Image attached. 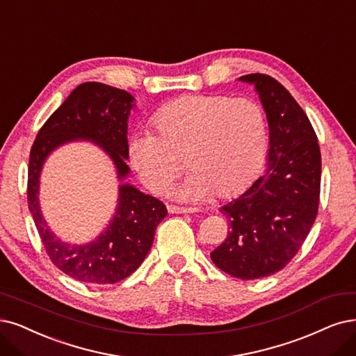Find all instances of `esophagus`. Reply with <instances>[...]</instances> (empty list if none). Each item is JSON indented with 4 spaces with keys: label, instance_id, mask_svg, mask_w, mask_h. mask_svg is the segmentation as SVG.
Returning a JSON list of instances; mask_svg holds the SVG:
<instances>
[{
    "label": "esophagus",
    "instance_id": "34e87169",
    "mask_svg": "<svg viewBox=\"0 0 356 356\" xmlns=\"http://www.w3.org/2000/svg\"><path fill=\"white\" fill-rule=\"evenodd\" d=\"M170 214H193L196 213V208H186V207H176V205H168L167 207Z\"/></svg>",
    "mask_w": 356,
    "mask_h": 356
}]
</instances>
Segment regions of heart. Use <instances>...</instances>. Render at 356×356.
I'll list each match as a JSON object with an SVG mask.
<instances>
[{
    "instance_id": "obj_1",
    "label": "heart",
    "mask_w": 356,
    "mask_h": 356,
    "mask_svg": "<svg viewBox=\"0 0 356 356\" xmlns=\"http://www.w3.org/2000/svg\"><path fill=\"white\" fill-rule=\"evenodd\" d=\"M158 131L143 127L129 142L131 167L152 192H161L183 168L192 170L171 195L200 201L229 198L249 185L268 147L264 110L254 99L189 95L165 104L154 115Z\"/></svg>"
}]
</instances>
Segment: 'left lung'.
<instances>
[{"instance_id":"left-lung-1","label":"left lung","mask_w":356,"mask_h":356,"mask_svg":"<svg viewBox=\"0 0 356 356\" xmlns=\"http://www.w3.org/2000/svg\"><path fill=\"white\" fill-rule=\"evenodd\" d=\"M268 122L267 168L239 198L220 208L229 233L211 252L214 264L241 280L280 271L300 249L318 213L321 152L305 111L267 74H245Z\"/></svg>"}]
</instances>
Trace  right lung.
<instances>
[{"label":"right lung","mask_w":356,"mask_h":356,"mask_svg":"<svg viewBox=\"0 0 356 356\" xmlns=\"http://www.w3.org/2000/svg\"><path fill=\"white\" fill-rule=\"evenodd\" d=\"M135 98L129 92L86 82L79 85L52 113L32 145L28 204L45 251L56 267L85 283L113 284L136 271L148 255L155 229L167 216L165 205L126 181L130 168L127 122ZM92 141L109 155L119 179L113 218L88 244L61 241L46 225L38 204V185L46 158L63 144Z\"/></svg>","instance_id":"1"}]
</instances>
